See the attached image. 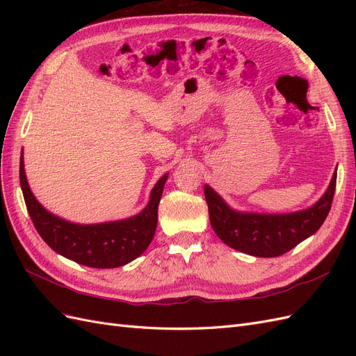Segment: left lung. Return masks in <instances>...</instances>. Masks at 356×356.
<instances>
[{"label":"left lung","instance_id":"obj_1","mask_svg":"<svg viewBox=\"0 0 356 356\" xmlns=\"http://www.w3.org/2000/svg\"><path fill=\"white\" fill-rule=\"evenodd\" d=\"M336 181L337 169L324 196L314 207L275 215L238 212L209 186L203 190L212 229L225 245L254 257H279L319 230L331 209Z\"/></svg>","mask_w":356,"mask_h":356}]
</instances>
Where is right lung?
<instances>
[{
    "label": "right lung",
    "instance_id": "add662e5",
    "mask_svg": "<svg viewBox=\"0 0 356 356\" xmlns=\"http://www.w3.org/2000/svg\"><path fill=\"white\" fill-rule=\"evenodd\" d=\"M19 178L29 217L42 241L53 251L83 266L114 268L131 263L152 243L157 227L159 202L168 174L157 181L148 204L135 217L88 225L62 220L41 207L28 186L24 156H20Z\"/></svg>",
    "mask_w": 356,
    "mask_h": 356
}]
</instances>
